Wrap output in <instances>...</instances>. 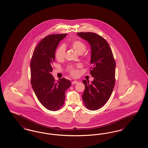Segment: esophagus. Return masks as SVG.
Instances as JSON below:
<instances>
[{
	"label": "esophagus",
	"mask_w": 148,
	"mask_h": 148,
	"mask_svg": "<svg viewBox=\"0 0 148 148\" xmlns=\"http://www.w3.org/2000/svg\"><path fill=\"white\" fill-rule=\"evenodd\" d=\"M77 83H78L77 81V80H74V81H73V82H72L71 84H72L73 85H74V84H77Z\"/></svg>",
	"instance_id": "obj_1"
}]
</instances>
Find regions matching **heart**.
<instances>
[{
    "label": "heart",
    "mask_w": 148,
    "mask_h": 148,
    "mask_svg": "<svg viewBox=\"0 0 148 148\" xmlns=\"http://www.w3.org/2000/svg\"><path fill=\"white\" fill-rule=\"evenodd\" d=\"M71 46L75 52L78 54L83 53L86 50L85 44L80 40H75L72 42ZM65 55V48L64 45H61L58 48L55 53V57L57 60L60 61L64 58ZM67 71H68L72 75H76L77 74V71L76 68L74 66L70 65L67 67Z\"/></svg>",
    "instance_id": "1"
}]
</instances>
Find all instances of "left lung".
I'll list each match as a JSON object with an SVG mask.
<instances>
[{"instance_id": "left-lung-1", "label": "left lung", "mask_w": 148, "mask_h": 148, "mask_svg": "<svg viewBox=\"0 0 148 148\" xmlns=\"http://www.w3.org/2000/svg\"><path fill=\"white\" fill-rule=\"evenodd\" d=\"M89 42L91 59L90 74L94 77L91 84L83 80L85 90L82 95L85 107L92 111L103 106L110 99L115 84L116 62L108 43L102 37L92 32H77Z\"/></svg>"}]
</instances>
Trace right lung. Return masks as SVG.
Listing matches in <instances>:
<instances>
[{
  "label": "right lung",
  "mask_w": 148,
  "mask_h": 148,
  "mask_svg": "<svg viewBox=\"0 0 148 148\" xmlns=\"http://www.w3.org/2000/svg\"><path fill=\"white\" fill-rule=\"evenodd\" d=\"M66 34H53L45 37L36 47L30 63L31 84L38 100L50 111H57L63 106L65 91L71 85L65 78L56 82L51 73L52 62L59 42Z\"/></svg>",
  "instance_id": "right-lung-1"
}]
</instances>
